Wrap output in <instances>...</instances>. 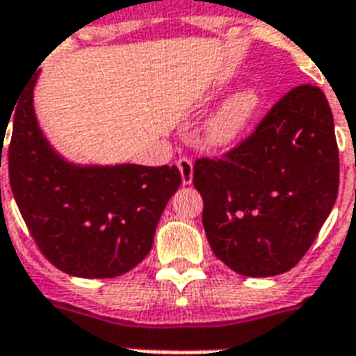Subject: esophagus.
Instances as JSON below:
<instances>
[{"label":"esophagus","instance_id":"esophagus-1","mask_svg":"<svg viewBox=\"0 0 356 356\" xmlns=\"http://www.w3.org/2000/svg\"><path fill=\"white\" fill-rule=\"evenodd\" d=\"M177 168L181 172V177H183V184L192 183V177H194V162L186 159V156H181L177 161Z\"/></svg>","mask_w":356,"mask_h":356}]
</instances>
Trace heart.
Listing matches in <instances>:
<instances>
[{"label":"heart","instance_id":"heart-1","mask_svg":"<svg viewBox=\"0 0 356 356\" xmlns=\"http://www.w3.org/2000/svg\"><path fill=\"white\" fill-rule=\"evenodd\" d=\"M259 107V92L253 88L236 92L233 97H229L227 102L223 103L222 108L212 116L211 122L207 123V142L212 147H220V149L234 145L242 138V134L249 127Z\"/></svg>","mask_w":356,"mask_h":356}]
</instances>
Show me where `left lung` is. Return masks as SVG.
<instances>
[{
  "instance_id": "1",
  "label": "left lung",
  "mask_w": 356,
  "mask_h": 356,
  "mask_svg": "<svg viewBox=\"0 0 356 356\" xmlns=\"http://www.w3.org/2000/svg\"><path fill=\"white\" fill-rule=\"evenodd\" d=\"M338 183L334 120L314 85L286 92L234 147L194 164L212 251L245 277L281 275L303 259Z\"/></svg>"
}]
</instances>
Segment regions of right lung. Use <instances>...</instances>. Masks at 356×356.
<instances>
[{
  "mask_svg": "<svg viewBox=\"0 0 356 356\" xmlns=\"http://www.w3.org/2000/svg\"><path fill=\"white\" fill-rule=\"evenodd\" d=\"M35 81L36 75L14 103L7 151L8 181L22 218L42 254L64 273L123 275L149 253L181 173L177 166L81 168L63 161L36 123Z\"/></svg>",
  "mask_w": 356,
  "mask_h": 356,
  "instance_id": "add662e5",
  "label": "right lung"
}]
</instances>
